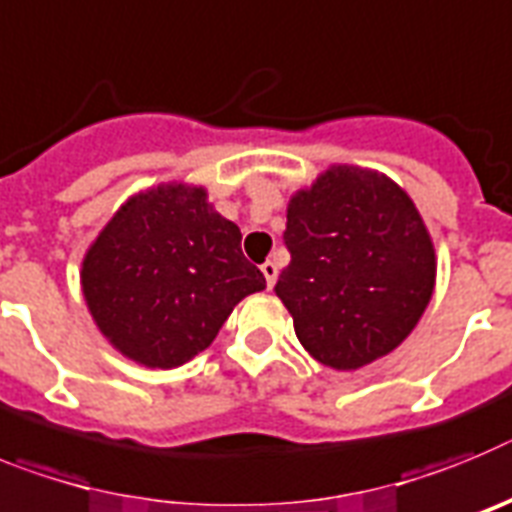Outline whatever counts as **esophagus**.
Returning a JSON list of instances; mask_svg holds the SVG:
<instances>
[{
  "instance_id": "obj_1",
  "label": "esophagus",
  "mask_w": 512,
  "mask_h": 512,
  "mask_svg": "<svg viewBox=\"0 0 512 512\" xmlns=\"http://www.w3.org/2000/svg\"><path fill=\"white\" fill-rule=\"evenodd\" d=\"M262 275H265V283H268V288L275 286V281H278V265H275L273 260H265L260 265Z\"/></svg>"
}]
</instances>
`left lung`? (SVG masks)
I'll return each mask as SVG.
<instances>
[{
  "instance_id": "8db88e82",
  "label": "left lung",
  "mask_w": 512,
  "mask_h": 512,
  "mask_svg": "<svg viewBox=\"0 0 512 512\" xmlns=\"http://www.w3.org/2000/svg\"><path fill=\"white\" fill-rule=\"evenodd\" d=\"M291 252L275 293L314 361L355 371L399 348L435 288L415 203L376 170L332 164L288 201Z\"/></svg>"
}]
</instances>
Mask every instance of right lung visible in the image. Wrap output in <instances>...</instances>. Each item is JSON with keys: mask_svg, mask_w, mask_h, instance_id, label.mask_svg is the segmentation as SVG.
<instances>
[{"mask_svg": "<svg viewBox=\"0 0 512 512\" xmlns=\"http://www.w3.org/2000/svg\"><path fill=\"white\" fill-rule=\"evenodd\" d=\"M265 288L242 231L206 188L164 182L131 195L82 260L97 330L146 368H177L206 350L231 309Z\"/></svg>", "mask_w": 512, "mask_h": 512, "instance_id": "obj_1", "label": "right lung"}]
</instances>
